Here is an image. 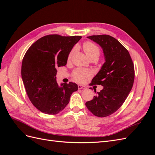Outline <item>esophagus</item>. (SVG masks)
<instances>
[{
    "instance_id": "obj_1",
    "label": "esophagus",
    "mask_w": 155,
    "mask_h": 155,
    "mask_svg": "<svg viewBox=\"0 0 155 155\" xmlns=\"http://www.w3.org/2000/svg\"><path fill=\"white\" fill-rule=\"evenodd\" d=\"M78 88L79 89H82V88L85 89V88H86V87L85 86H83L82 85H78Z\"/></svg>"
}]
</instances>
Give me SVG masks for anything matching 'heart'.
<instances>
[{"label": "heart", "mask_w": 155, "mask_h": 155, "mask_svg": "<svg viewBox=\"0 0 155 155\" xmlns=\"http://www.w3.org/2000/svg\"><path fill=\"white\" fill-rule=\"evenodd\" d=\"M83 48L84 51H85V54L88 56L89 59H92L94 58H97L100 57V49L98 46L90 41H87L85 43H84L83 45ZM75 48H73L68 55V59H70L71 58L72 55L74 53ZM73 78L76 79V81L79 82H83L85 80V79L90 77L91 76V73L90 72L87 71V70H85L83 69H76L75 70L72 74Z\"/></svg>", "instance_id": "b5f03b06"}]
</instances>
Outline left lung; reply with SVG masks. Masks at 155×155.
<instances>
[{"label": "left lung", "instance_id": "left-lung-1", "mask_svg": "<svg viewBox=\"0 0 155 155\" xmlns=\"http://www.w3.org/2000/svg\"><path fill=\"white\" fill-rule=\"evenodd\" d=\"M87 38L102 48L105 62L92 80V85H101L104 88L85 105L94 115L103 118L123 105L133 85L134 67L128 50L113 37L99 35Z\"/></svg>", "mask_w": 155, "mask_h": 155}]
</instances>
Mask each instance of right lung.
<instances>
[{
    "label": "right lung",
    "instance_id": "1",
    "mask_svg": "<svg viewBox=\"0 0 155 155\" xmlns=\"http://www.w3.org/2000/svg\"><path fill=\"white\" fill-rule=\"evenodd\" d=\"M81 36L48 35L35 41L22 59L21 76L27 95L37 109L45 114H56L69 103L78 91L76 83L56 81L58 67L65 66L73 46Z\"/></svg>",
    "mask_w": 155,
    "mask_h": 155
}]
</instances>
